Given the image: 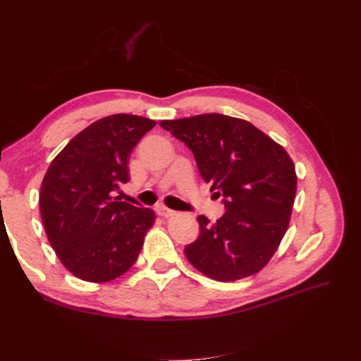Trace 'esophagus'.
Returning <instances> with one entry per match:
<instances>
[{
    "instance_id": "34e87169",
    "label": "esophagus",
    "mask_w": 361,
    "mask_h": 361,
    "mask_svg": "<svg viewBox=\"0 0 361 361\" xmlns=\"http://www.w3.org/2000/svg\"><path fill=\"white\" fill-rule=\"evenodd\" d=\"M157 212H158V215H161V216H164V218H169V216H173L174 214H176V212H174V211L169 209V207L162 206V204L157 206Z\"/></svg>"
}]
</instances>
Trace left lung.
Returning <instances> with one entry per match:
<instances>
[{"instance_id":"8db88e82","label":"left lung","mask_w":361,"mask_h":361,"mask_svg":"<svg viewBox=\"0 0 361 361\" xmlns=\"http://www.w3.org/2000/svg\"><path fill=\"white\" fill-rule=\"evenodd\" d=\"M159 125L190 147L200 176L226 207L214 224L197 216L200 235L185 247L190 264L218 281L256 274L289 226L297 174L288 152L247 120L224 114Z\"/></svg>"}]
</instances>
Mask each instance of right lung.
<instances>
[{"mask_svg":"<svg viewBox=\"0 0 361 361\" xmlns=\"http://www.w3.org/2000/svg\"><path fill=\"white\" fill-rule=\"evenodd\" d=\"M157 122L113 114L82 129L52 159L39 204L48 241L75 277L111 281L133 267L155 212L118 202L130 152Z\"/></svg>","mask_w":361,"mask_h":361,"instance_id":"obj_1","label":"right lung"}]
</instances>
